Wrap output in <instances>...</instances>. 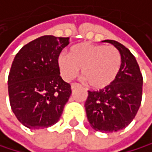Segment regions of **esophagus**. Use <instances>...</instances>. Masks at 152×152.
Wrapping results in <instances>:
<instances>
[{"label":"esophagus","instance_id":"34e87169","mask_svg":"<svg viewBox=\"0 0 152 152\" xmlns=\"http://www.w3.org/2000/svg\"><path fill=\"white\" fill-rule=\"evenodd\" d=\"M78 86H79V84H77V83H73V84L71 85V89L74 90V89H75V88H77Z\"/></svg>","mask_w":152,"mask_h":152}]
</instances>
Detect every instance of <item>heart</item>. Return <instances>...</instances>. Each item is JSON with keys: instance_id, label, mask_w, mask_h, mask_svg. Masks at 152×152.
<instances>
[{"instance_id": "1", "label": "heart", "mask_w": 152, "mask_h": 152, "mask_svg": "<svg viewBox=\"0 0 152 152\" xmlns=\"http://www.w3.org/2000/svg\"><path fill=\"white\" fill-rule=\"evenodd\" d=\"M61 77L71 81L81 73L92 89L102 90L116 80L121 68V55L114 47L91 43H80L70 49L69 55L58 57Z\"/></svg>"}]
</instances>
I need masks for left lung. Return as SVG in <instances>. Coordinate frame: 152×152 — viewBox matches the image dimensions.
Listing matches in <instances>:
<instances>
[{
    "mask_svg": "<svg viewBox=\"0 0 152 152\" xmlns=\"http://www.w3.org/2000/svg\"><path fill=\"white\" fill-rule=\"evenodd\" d=\"M120 51L121 68L110 86L97 91H88L85 109L91 126L104 133H113L128 126L139 109L143 77L134 56L127 48L114 40H104Z\"/></svg>",
    "mask_w": 152,
    "mask_h": 152,
    "instance_id": "obj_1",
    "label": "left lung"
}]
</instances>
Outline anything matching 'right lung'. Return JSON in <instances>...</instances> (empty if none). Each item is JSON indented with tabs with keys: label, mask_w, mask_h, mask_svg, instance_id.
<instances>
[{
	"label": "right lung",
	"mask_w": 152,
	"mask_h": 152,
	"mask_svg": "<svg viewBox=\"0 0 152 152\" xmlns=\"http://www.w3.org/2000/svg\"><path fill=\"white\" fill-rule=\"evenodd\" d=\"M69 37L45 35L25 45L13 61L8 94L13 113L29 129H44L59 121L72 93L58 67V57Z\"/></svg>",
	"instance_id": "right-lung-1"
}]
</instances>
